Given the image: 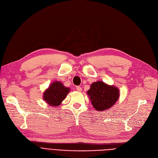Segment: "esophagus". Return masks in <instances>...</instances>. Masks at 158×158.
I'll return each mask as SVG.
<instances>
[{
  "mask_svg": "<svg viewBox=\"0 0 158 158\" xmlns=\"http://www.w3.org/2000/svg\"><path fill=\"white\" fill-rule=\"evenodd\" d=\"M76 89H77V90L79 91V92H81V91L82 90V88H81V86H76Z\"/></svg>",
  "mask_w": 158,
  "mask_h": 158,
  "instance_id": "obj_1",
  "label": "esophagus"
}]
</instances>
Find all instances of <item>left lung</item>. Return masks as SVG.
Wrapping results in <instances>:
<instances>
[{"label": "left lung", "instance_id": "obj_1", "mask_svg": "<svg viewBox=\"0 0 158 158\" xmlns=\"http://www.w3.org/2000/svg\"><path fill=\"white\" fill-rule=\"evenodd\" d=\"M87 94L94 108L98 111H104L112 107L119 97V90L114 86L97 81L91 84Z\"/></svg>", "mask_w": 158, "mask_h": 158}]
</instances>
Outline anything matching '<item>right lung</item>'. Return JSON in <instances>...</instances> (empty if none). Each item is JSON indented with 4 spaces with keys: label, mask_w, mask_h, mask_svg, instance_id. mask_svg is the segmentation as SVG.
<instances>
[{
    "label": "right lung",
    "mask_w": 158,
    "mask_h": 158,
    "mask_svg": "<svg viewBox=\"0 0 158 158\" xmlns=\"http://www.w3.org/2000/svg\"><path fill=\"white\" fill-rule=\"evenodd\" d=\"M69 89L60 81H54L43 93V99L48 105L57 107L67 96Z\"/></svg>",
    "instance_id": "add662e5"
}]
</instances>
